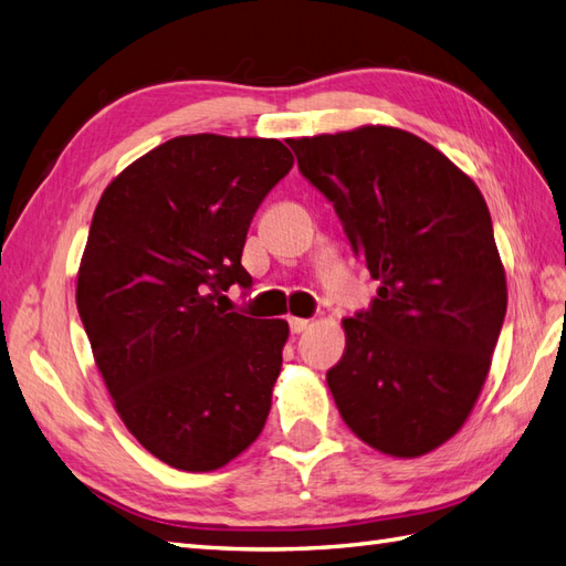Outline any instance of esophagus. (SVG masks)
<instances>
[{"instance_id": "1", "label": "esophagus", "mask_w": 566, "mask_h": 566, "mask_svg": "<svg viewBox=\"0 0 566 566\" xmlns=\"http://www.w3.org/2000/svg\"><path fill=\"white\" fill-rule=\"evenodd\" d=\"M289 327H292V333H294V335H298V333L308 331V327H311V321H306V318H289Z\"/></svg>"}]
</instances>
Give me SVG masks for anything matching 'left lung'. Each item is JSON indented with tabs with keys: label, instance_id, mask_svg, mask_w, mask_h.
I'll list each match as a JSON object with an SVG mask.
<instances>
[{
	"label": "left lung",
	"instance_id": "1",
	"mask_svg": "<svg viewBox=\"0 0 566 566\" xmlns=\"http://www.w3.org/2000/svg\"><path fill=\"white\" fill-rule=\"evenodd\" d=\"M298 170L380 282L345 318L327 386L371 449L424 455L458 433L488 380L506 274L480 188L429 142L388 125L292 139Z\"/></svg>",
	"mask_w": 566,
	"mask_h": 566
}]
</instances>
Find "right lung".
Returning a JSON list of instances; mask_svg holds the SVG:
<instances>
[{
  "instance_id": "add662e5",
  "label": "right lung",
  "mask_w": 566,
  "mask_h": 566,
  "mask_svg": "<svg viewBox=\"0 0 566 566\" xmlns=\"http://www.w3.org/2000/svg\"><path fill=\"white\" fill-rule=\"evenodd\" d=\"M292 166L280 139L182 135L96 205L76 308L117 415L170 468H223L265 427L289 325L217 301L251 286L248 227Z\"/></svg>"
}]
</instances>
